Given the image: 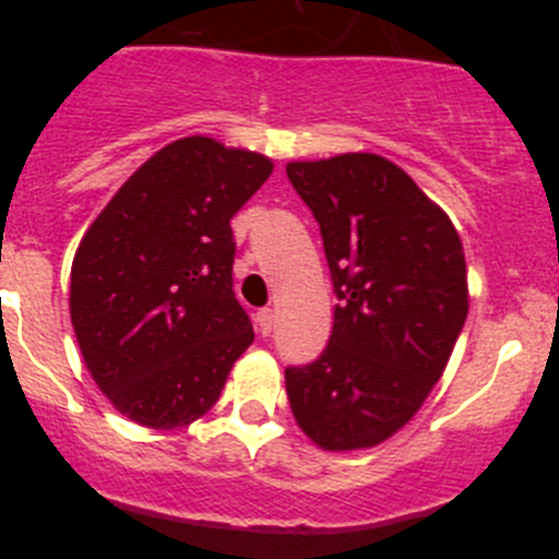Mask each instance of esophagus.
<instances>
[{"label":"esophagus","instance_id":"obj_1","mask_svg":"<svg viewBox=\"0 0 559 559\" xmlns=\"http://www.w3.org/2000/svg\"><path fill=\"white\" fill-rule=\"evenodd\" d=\"M257 328H260V333L263 335H269L271 330H274V310L271 308L257 310Z\"/></svg>","mask_w":559,"mask_h":559}]
</instances>
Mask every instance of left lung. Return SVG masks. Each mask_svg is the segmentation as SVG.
Wrapping results in <instances>:
<instances>
[{
    "label": "left lung",
    "mask_w": 559,
    "mask_h": 559,
    "mask_svg": "<svg viewBox=\"0 0 559 559\" xmlns=\"http://www.w3.org/2000/svg\"><path fill=\"white\" fill-rule=\"evenodd\" d=\"M285 173L319 221L338 299L324 353L285 369L290 412L324 451L380 445L426 403L464 328L462 240L378 153L290 162Z\"/></svg>",
    "instance_id": "1"
}]
</instances>
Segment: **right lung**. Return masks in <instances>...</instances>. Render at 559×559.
Wrapping results in <instances>:
<instances>
[{"instance_id": "1", "label": "right lung", "mask_w": 559, "mask_h": 559, "mask_svg": "<svg viewBox=\"0 0 559 559\" xmlns=\"http://www.w3.org/2000/svg\"><path fill=\"white\" fill-rule=\"evenodd\" d=\"M271 170L260 153L185 136L153 153L83 235L69 313L122 417L167 431L218 403L254 341L231 290V218Z\"/></svg>"}]
</instances>
